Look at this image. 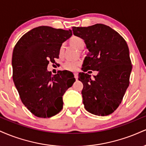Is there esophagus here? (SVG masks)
<instances>
[{
    "instance_id": "1",
    "label": "esophagus",
    "mask_w": 146,
    "mask_h": 146,
    "mask_svg": "<svg viewBox=\"0 0 146 146\" xmlns=\"http://www.w3.org/2000/svg\"><path fill=\"white\" fill-rule=\"evenodd\" d=\"M74 77H75V78L76 79V80H78V73H74Z\"/></svg>"
}]
</instances>
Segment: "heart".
Listing matches in <instances>:
<instances>
[{
	"label": "heart",
	"mask_w": 146,
	"mask_h": 146,
	"mask_svg": "<svg viewBox=\"0 0 146 146\" xmlns=\"http://www.w3.org/2000/svg\"><path fill=\"white\" fill-rule=\"evenodd\" d=\"M68 43L71 45L72 46L77 48L78 50H82L84 47V41L81 38L78 36H73L68 40ZM64 53V47L61 46L59 49V55L60 56L63 54ZM80 65L79 62H66L64 64V67L65 69L68 70V71H75Z\"/></svg>",
	"instance_id": "b5f03b06"
}]
</instances>
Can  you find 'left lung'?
I'll list each match as a JSON object with an SVG mask.
<instances>
[{
	"instance_id": "8db88e82",
	"label": "left lung",
	"mask_w": 146,
	"mask_h": 146,
	"mask_svg": "<svg viewBox=\"0 0 146 146\" xmlns=\"http://www.w3.org/2000/svg\"><path fill=\"white\" fill-rule=\"evenodd\" d=\"M73 31L89 51L78 78L84 85L85 109L98 116L110 115L121 104L130 84L132 64L128 44L119 33L103 24L73 27ZM88 70H97L98 75L92 79L86 73Z\"/></svg>"
}]
</instances>
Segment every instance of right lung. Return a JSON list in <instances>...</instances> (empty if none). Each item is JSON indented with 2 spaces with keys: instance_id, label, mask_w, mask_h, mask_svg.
Listing matches in <instances>:
<instances>
[{
  "instance_id": "add662e5",
  "label": "right lung",
  "mask_w": 146,
  "mask_h": 146,
  "mask_svg": "<svg viewBox=\"0 0 146 146\" xmlns=\"http://www.w3.org/2000/svg\"><path fill=\"white\" fill-rule=\"evenodd\" d=\"M71 36V29L40 26L23 35L15 45L13 80L22 102L35 116L48 118L61 111L63 95L75 81L65 82L67 71L56 75L47 71L48 63L59 58L60 48Z\"/></svg>"
}]
</instances>
